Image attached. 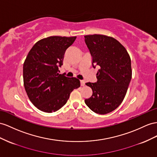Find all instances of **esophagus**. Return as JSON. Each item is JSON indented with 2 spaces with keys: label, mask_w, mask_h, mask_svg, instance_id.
<instances>
[{
  "label": "esophagus",
  "mask_w": 157,
  "mask_h": 157,
  "mask_svg": "<svg viewBox=\"0 0 157 157\" xmlns=\"http://www.w3.org/2000/svg\"><path fill=\"white\" fill-rule=\"evenodd\" d=\"M80 83H81L82 86H84V85H85V82H84V80H80Z\"/></svg>",
  "instance_id": "esophagus-1"
}]
</instances>
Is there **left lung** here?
Listing matches in <instances>:
<instances>
[{
  "label": "left lung",
  "mask_w": 157,
  "mask_h": 157,
  "mask_svg": "<svg viewBox=\"0 0 157 157\" xmlns=\"http://www.w3.org/2000/svg\"><path fill=\"white\" fill-rule=\"evenodd\" d=\"M85 42L92 57V66H99L98 81L86 85L93 94L85 103L96 113L114 111L122 103L132 78L131 62L127 50L113 37L105 35L85 36Z\"/></svg>",
  "instance_id": "left-lung-1"
}]
</instances>
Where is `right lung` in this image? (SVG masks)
<instances>
[{
    "label": "right lung",
    "instance_id": "obj_1",
    "mask_svg": "<svg viewBox=\"0 0 157 157\" xmlns=\"http://www.w3.org/2000/svg\"><path fill=\"white\" fill-rule=\"evenodd\" d=\"M76 38L50 36L36 43L23 65L24 86L30 101L40 111L52 113L66 103L79 80L59 74L66 50Z\"/></svg>",
    "mask_w": 157,
    "mask_h": 157
}]
</instances>
